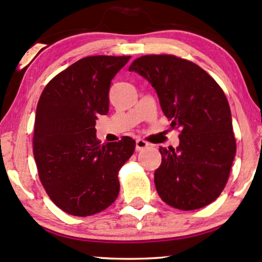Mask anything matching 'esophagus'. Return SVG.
Returning a JSON list of instances; mask_svg holds the SVG:
<instances>
[{"label":"esophagus","instance_id":"1","mask_svg":"<svg viewBox=\"0 0 262 262\" xmlns=\"http://www.w3.org/2000/svg\"><path fill=\"white\" fill-rule=\"evenodd\" d=\"M146 147H149V143H146L145 140L138 139L137 141H135V150L137 151H141V150L146 149Z\"/></svg>","mask_w":262,"mask_h":262}]
</instances>
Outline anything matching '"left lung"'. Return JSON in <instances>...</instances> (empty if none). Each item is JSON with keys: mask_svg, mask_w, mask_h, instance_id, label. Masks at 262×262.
I'll return each mask as SVG.
<instances>
[{"mask_svg": "<svg viewBox=\"0 0 262 262\" xmlns=\"http://www.w3.org/2000/svg\"><path fill=\"white\" fill-rule=\"evenodd\" d=\"M129 71L152 85L171 128L181 129L179 145L160 147L155 171L160 198L179 210H196L215 201L228 181L235 156L229 103L203 68L172 55L137 58Z\"/></svg>", "mask_w": 262, "mask_h": 262, "instance_id": "8db88e82", "label": "left lung"}]
</instances>
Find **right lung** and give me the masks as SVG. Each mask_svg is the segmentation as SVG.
I'll return each mask as SVG.
<instances>
[{
  "label": "right lung",
  "mask_w": 262,
  "mask_h": 262,
  "mask_svg": "<svg viewBox=\"0 0 262 262\" xmlns=\"http://www.w3.org/2000/svg\"><path fill=\"white\" fill-rule=\"evenodd\" d=\"M130 56H89L46 85L36 107L34 159L47 195L73 216H91L115 203L118 171L135 141L96 139V119L107 115L111 80Z\"/></svg>",
  "instance_id": "1"
}]
</instances>
